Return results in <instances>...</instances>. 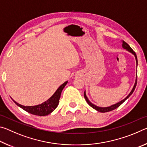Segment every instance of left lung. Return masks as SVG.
I'll list each match as a JSON object with an SVG mask.
<instances>
[{
	"instance_id": "1",
	"label": "left lung",
	"mask_w": 147,
	"mask_h": 147,
	"mask_svg": "<svg viewBox=\"0 0 147 147\" xmlns=\"http://www.w3.org/2000/svg\"><path fill=\"white\" fill-rule=\"evenodd\" d=\"M122 43H123V44H122V47H123V48L124 49H126L127 51L130 52V53L134 54V56H135L136 60V63H137V65H138V58H137V56H136V54L135 52H134V51H133V50L131 49V47H130V46H129L128 44L126 43L125 41H122ZM137 78H138V76H136L135 84H134V87H133V88H132V89H131V91H130V93L128 94V95L127 96H126V97L125 98H124L123 100H121L120 102H119L116 103V104H113V105H111V106H108V107H99V106H97L94 105V104H93V103H91V102L89 100L88 98L87 97L86 93V91H84V98H85L86 102H88V104H89V106H90L91 107H92V108H93V109H96V111H99V112L105 113V112H108V111H112V110H113V109L117 108L119 106H120L121 105V104H123V103L126 100V99L128 98L129 96H130L131 95V94L133 93V92L134 91V90H135V88H136V84H137Z\"/></svg>"
}]
</instances>
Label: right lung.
<instances>
[{
	"label": "right lung",
	"instance_id": "add662e5",
	"mask_svg": "<svg viewBox=\"0 0 147 147\" xmlns=\"http://www.w3.org/2000/svg\"><path fill=\"white\" fill-rule=\"evenodd\" d=\"M67 82L68 81L65 82L63 84H61L59 87L51 97H50L47 101L44 102L41 104H38V105L25 106L17 103L16 101H15L13 99L12 100L17 106H19L22 109H23L24 110H25L27 112L33 114V115H35L46 116L53 112L54 109L57 108V106H58L61 91Z\"/></svg>",
	"mask_w": 147,
	"mask_h": 147
}]
</instances>
